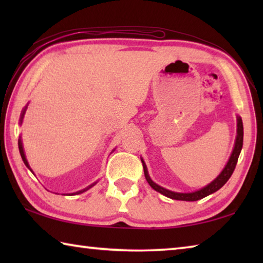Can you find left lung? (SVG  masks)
<instances>
[{
	"mask_svg": "<svg viewBox=\"0 0 263 263\" xmlns=\"http://www.w3.org/2000/svg\"><path fill=\"white\" fill-rule=\"evenodd\" d=\"M242 142H243V125H242V119L240 116H237V137H235V142H234V147L232 153H231V157L229 159L228 163L225 164L224 169H222L221 173L218 175L215 180L210 182L208 185L203 186L202 189L193 191V193H176V191H172L168 190L163 186L159 185L155 183V182L151 179L148 175V171L147 167H146V163L144 160L141 159L142 162V167H144V174L146 177V181L148 182V184L152 186V188L158 191V193L162 194L163 196H166L168 198L172 199H177V201H188V202H194V201H198V199H202L206 196L211 195L213 193H216L217 190H219L222 185H224L226 182L229 181L231 175L233 174L234 168L237 166L238 162V158L240 155V152H241L242 148Z\"/></svg>",
	"mask_w": 263,
	"mask_h": 263,
	"instance_id": "8db88e82",
	"label": "left lung"
}]
</instances>
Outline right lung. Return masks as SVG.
Returning a JSON list of instances; mask_svg holds the SVG:
<instances>
[{"mask_svg": "<svg viewBox=\"0 0 263 263\" xmlns=\"http://www.w3.org/2000/svg\"><path fill=\"white\" fill-rule=\"evenodd\" d=\"M26 109H28V104H26L25 106H24V109L22 110V112H21V118H20V124L22 125V123H23V118H24V115H25V111H26ZM18 148H20V153H21V157H22V160H23V162H24V164L26 167H28L31 172L33 173V171L32 169H31V167H30V164H29V162H28V160H26V157H25V153H24V148H23V142H22V137H20V139H18ZM97 183V182H94V183H91L90 185H88L87 188H84V189H82V190H79V191H77V193H73V194H68V195H70V196H73V195H79V194H82V193H84V191H87V190H89L91 188V186H94L95 184Z\"/></svg>", "mask_w": 263, "mask_h": 263, "instance_id": "right-lung-1", "label": "right lung"}]
</instances>
